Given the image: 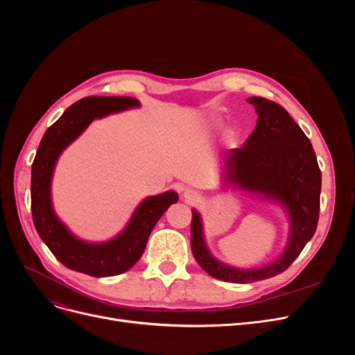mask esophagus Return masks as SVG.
<instances>
[{"label": "esophagus", "instance_id": "obj_1", "mask_svg": "<svg viewBox=\"0 0 355 355\" xmlns=\"http://www.w3.org/2000/svg\"><path fill=\"white\" fill-rule=\"evenodd\" d=\"M184 197H185V201H188V202H194V201H197V200H198V192H197L196 189H191V188H188V189H185V191H184Z\"/></svg>", "mask_w": 355, "mask_h": 355}]
</instances>
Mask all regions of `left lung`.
<instances>
[{
    "mask_svg": "<svg viewBox=\"0 0 355 355\" xmlns=\"http://www.w3.org/2000/svg\"><path fill=\"white\" fill-rule=\"evenodd\" d=\"M256 106L257 123L243 148L225 157V176L241 188L283 202L292 228L284 253L257 270H237L209 253L198 213L192 211L191 249L204 271L230 283H253L286 271L315 234L320 214L321 171L314 148L288 112L259 96L247 99Z\"/></svg>",
    "mask_w": 355,
    "mask_h": 355,
    "instance_id": "obj_1",
    "label": "left lung"
}]
</instances>
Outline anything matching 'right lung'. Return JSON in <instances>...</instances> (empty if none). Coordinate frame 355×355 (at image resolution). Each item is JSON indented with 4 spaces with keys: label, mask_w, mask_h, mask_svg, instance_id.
Segmentation results:
<instances>
[{
    "label": "right lung",
    "mask_w": 355,
    "mask_h": 355,
    "mask_svg": "<svg viewBox=\"0 0 355 355\" xmlns=\"http://www.w3.org/2000/svg\"><path fill=\"white\" fill-rule=\"evenodd\" d=\"M139 101L128 96H90L71 105L59 120L47 128L41 139L31 176V209L35 230L56 259L69 270L92 277L123 274L141 259L149 234L163 213L176 202V192L142 201L127 228L112 241L90 244L68 231L51 207L50 184L60 153L77 139L94 118L137 106Z\"/></svg>",
    "instance_id": "add662e5"
}]
</instances>
